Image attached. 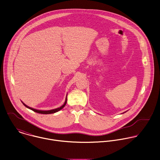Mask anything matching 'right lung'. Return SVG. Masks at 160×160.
<instances>
[{"label":"right lung","mask_w":160,"mask_h":160,"mask_svg":"<svg viewBox=\"0 0 160 160\" xmlns=\"http://www.w3.org/2000/svg\"><path fill=\"white\" fill-rule=\"evenodd\" d=\"M67 97H66V100H65V102L64 104H63L62 106H61L60 108H56V109H53V110H47V111H43V110H38L33 109V108H30V107L27 106V105H26L25 104H24L23 102H22V103H23V105H24L25 107H26L27 108H28L32 110V111H33V112H35L38 113H41V114H50V113H54L57 112H58L59 110H62V109L65 106V105H66V103H67Z\"/></svg>","instance_id":"1"}]
</instances>
